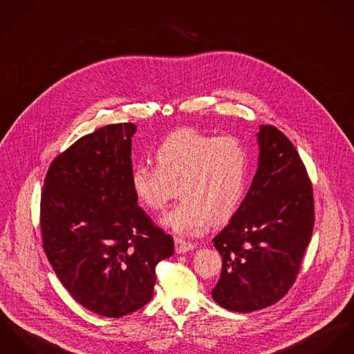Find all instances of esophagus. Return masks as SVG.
<instances>
[{
	"instance_id": "obj_1",
	"label": "esophagus",
	"mask_w": 354,
	"mask_h": 354,
	"mask_svg": "<svg viewBox=\"0 0 354 354\" xmlns=\"http://www.w3.org/2000/svg\"><path fill=\"white\" fill-rule=\"evenodd\" d=\"M194 244L190 243V241H186L183 240L182 237H175V250L178 254H185V252H189L192 250H194Z\"/></svg>"
}]
</instances>
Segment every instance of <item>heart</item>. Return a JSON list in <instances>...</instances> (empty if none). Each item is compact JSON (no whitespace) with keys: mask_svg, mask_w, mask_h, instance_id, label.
I'll use <instances>...</instances> for the list:
<instances>
[{"mask_svg":"<svg viewBox=\"0 0 354 354\" xmlns=\"http://www.w3.org/2000/svg\"><path fill=\"white\" fill-rule=\"evenodd\" d=\"M156 168L138 164L131 189L141 205L161 212L176 196L182 202L162 218L175 234L196 236L223 224L239 210L250 183L248 147L235 136H210L192 127L171 133L155 152Z\"/></svg>","mask_w":354,"mask_h":354,"instance_id":"1","label":"heart"}]
</instances>
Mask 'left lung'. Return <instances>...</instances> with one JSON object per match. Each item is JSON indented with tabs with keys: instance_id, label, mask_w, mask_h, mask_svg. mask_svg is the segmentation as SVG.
Segmentation results:
<instances>
[{
	"instance_id": "left-lung-1",
	"label": "left lung",
	"mask_w": 354,
	"mask_h": 354,
	"mask_svg": "<svg viewBox=\"0 0 354 354\" xmlns=\"http://www.w3.org/2000/svg\"><path fill=\"white\" fill-rule=\"evenodd\" d=\"M258 169L230 224L213 239L223 269L213 300L252 313L281 300L299 274L314 230L313 183L293 144L274 126L258 133Z\"/></svg>"
}]
</instances>
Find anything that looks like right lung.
Returning a JSON list of instances; mask_svg holds the SVG:
<instances>
[{
	"mask_svg": "<svg viewBox=\"0 0 354 354\" xmlns=\"http://www.w3.org/2000/svg\"><path fill=\"white\" fill-rule=\"evenodd\" d=\"M134 123L107 124L51 162L40 198L43 248L84 308L131 314L153 297L156 265L174 239L156 227L131 189Z\"/></svg>",
	"mask_w": 354,
	"mask_h": 354,
	"instance_id": "right-lung-1",
	"label": "right lung"
}]
</instances>
